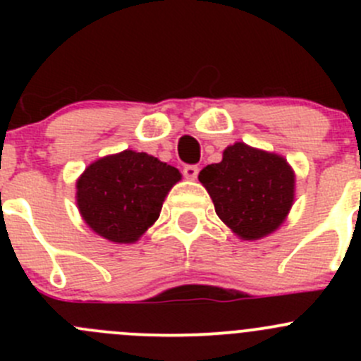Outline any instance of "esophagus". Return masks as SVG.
<instances>
[{
    "label": "esophagus",
    "mask_w": 361,
    "mask_h": 361,
    "mask_svg": "<svg viewBox=\"0 0 361 361\" xmlns=\"http://www.w3.org/2000/svg\"><path fill=\"white\" fill-rule=\"evenodd\" d=\"M199 174V167L194 166V164H188V166L183 167V176L187 178V180H195Z\"/></svg>",
    "instance_id": "obj_1"
}]
</instances>
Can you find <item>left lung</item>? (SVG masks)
Wrapping results in <instances>:
<instances>
[{
    "label": "left lung",
    "instance_id": "1",
    "mask_svg": "<svg viewBox=\"0 0 361 361\" xmlns=\"http://www.w3.org/2000/svg\"><path fill=\"white\" fill-rule=\"evenodd\" d=\"M214 211L239 238L260 239L274 232L293 202L295 176L279 155L235 143L218 164L199 173Z\"/></svg>",
    "mask_w": 361,
    "mask_h": 361
}]
</instances>
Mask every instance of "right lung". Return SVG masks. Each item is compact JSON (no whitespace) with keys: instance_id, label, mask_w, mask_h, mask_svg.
I'll use <instances>...</instances> for the list:
<instances>
[{"instance_id":"add662e5","label":"right lung","mask_w":361,"mask_h":361,"mask_svg":"<svg viewBox=\"0 0 361 361\" xmlns=\"http://www.w3.org/2000/svg\"><path fill=\"white\" fill-rule=\"evenodd\" d=\"M180 178L176 167L126 150L87 167L76 183V202L94 232L113 243H134L157 220Z\"/></svg>"}]
</instances>
